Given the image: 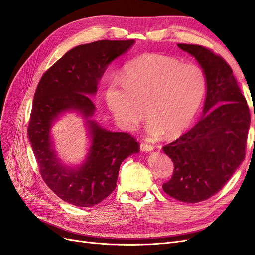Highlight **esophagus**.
Returning <instances> with one entry per match:
<instances>
[{
  "mask_svg": "<svg viewBox=\"0 0 255 255\" xmlns=\"http://www.w3.org/2000/svg\"><path fill=\"white\" fill-rule=\"evenodd\" d=\"M154 149V146L152 144H149L146 142H141L140 143V150L143 151V152H149V151H152Z\"/></svg>",
  "mask_w": 255,
  "mask_h": 255,
  "instance_id": "obj_1",
  "label": "esophagus"
}]
</instances>
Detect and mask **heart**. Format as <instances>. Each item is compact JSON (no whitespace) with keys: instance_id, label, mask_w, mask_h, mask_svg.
<instances>
[{"instance_id":"obj_1","label":"heart","mask_w":255,"mask_h":255,"mask_svg":"<svg viewBox=\"0 0 255 255\" xmlns=\"http://www.w3.org/2000/svg\"><path fill=\"white\" fill-rule=\"evenodd\" d=\"M206 91V75L197 64L172 56L144 53L123 67L121 80L112 79L104 98L116 122L134 129L144 117L151 136L183 133L194 121Z\"/></svg>"}]
</instances>
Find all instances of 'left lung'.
I'll return each instance as SVG.
<instances>
[{
  "label": "left lung",
  "mask_w": 255,
  "mask_h": 255,
  "mask_svg": "<svg viewBox=\"0 0 255 255\" xmlns=\"http://www.w3.org/2000/svg\"><path fill=\"white\" fill-rule=\"evenodd\" d=\"M177 47L191 54L205 72V116L187 133L163 146L174 166L163 189L179 201L197 203L217 194L245 159L251 117L225 59L202 45Z\"/></svg>",
  "instance_id": "1"
}]
</instances>
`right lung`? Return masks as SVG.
<instances>
[{
	"instance_id": "add662e5",
	"label": "right lung",
	"mask_w": 255,
	"mask_h": 255,
	"mask_svg": "<svg viewBox=\"0 0 255 255\" xmlns=\"http://www.w3.org/2000/svg\"><path fill=\"white\" fill-rule=\"evenodd\" d=\"M135 40H99L68 51L44 72L35 91L27 134L42 180L64 201L94 206L116 188L120 165L139 143L128 133H112L87 120L91 146L87 160L78 169L66 168L52 148V121L65 111L78 110L91 117L96 106L89 98L106 67L126 53Z\"/></svg>"
}]
</instances>
